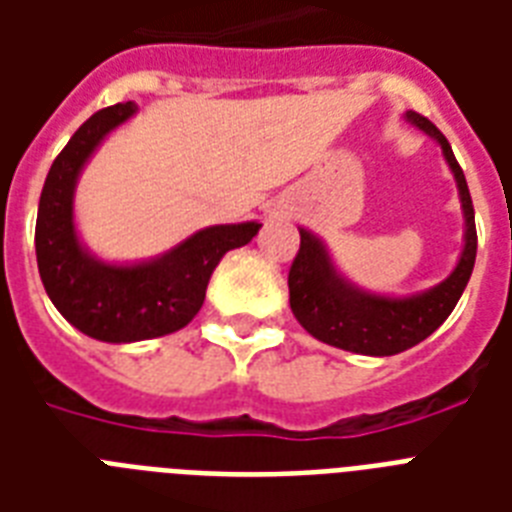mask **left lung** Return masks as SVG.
<instances>
[{"instance_id": "obj_1", "label": "left lung", "mask_w": 512, "mask_h": 512, "mask_svg": "<svg viewBox=\"0 0 512 512\" xmlns=\"http://www.w3.org/2000/svg\"><path fill=\"white\" fill-rule=\"evenodd\" d=\"M406 119L422 132H428L441 146L460 188L462 212H465V249L452 276L422 295H369L342 279L329 260L324 244L305 228H300V249L289 268V305H292L295 319L316 340L350 350V353H361V356H396L401 350L414 348L417 342L433 335L454 311L476 265V212H473L468 183H465L462 167L454 159L452 146L436 124L417 111H406Z\"/></svg>"}]
</instances>
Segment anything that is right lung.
Here are the masks:
<instances>
[{
	"label": "right lung",
	"instance_id": "right-lung-1",
	"mask_svg": "<svg viewBox=\"0 0 512 512\" xmlns=\"http://www.w3.org/2000/svg\"><path fill=\"white\" fill-rule=\"evenodd\" d=\"M135 111V103H116L74 132L47 172L36 215V263L52 305L71 327L103 342L151 340L183 329L204 305L209 276L225 252L260 231V223L212 225L148 263L95 260L74 228L76 177L100 140Z\"/></svg>",
	"mask_w": 512,
	"mask_h": 512
}]
</instances>
